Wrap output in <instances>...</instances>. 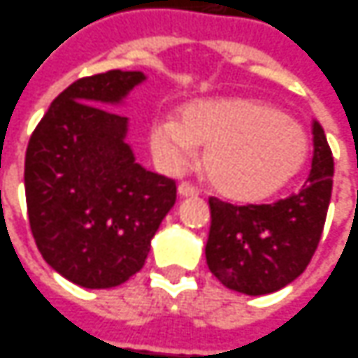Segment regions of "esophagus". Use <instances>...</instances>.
<instances>
[{
	"label": "esophagus",
	"instance_id": "esophagus-1",
	"mask_svg": "<svg viewBox=\"0 0 358 358\" xmlns=\"http://www.w3.org/2000/svg\"><path fill=\"white\" fill-rule=\"evenodd\" d=\"M177 193H179V196H183V199L199 195V191H196L195 187H193L191 183H179V187H177Z\"/></svg>",
	"mask_w": 358,
	"mask_h": 358
}]
</instances>
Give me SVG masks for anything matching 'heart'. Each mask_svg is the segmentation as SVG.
<instances>
[{"label":"heart","instance_id":"b5f03b06","mask_svg":"<svg viewBox=\"0 0 358 358\" xmlns=\"http://www.w3.org/2000/svg\"><path fill=\"white\" fill-rule=\"evenodd\" d=\"M155 157L171 171L207 145L203 167L222 195L258 201L296 177L309 157L308 134L296 120L262 100L224 98L185 108L181 120L155 117L150 126Z\"/></svg>","mask_w":358,"mask_h":358}]
</instances>
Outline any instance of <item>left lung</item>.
I'll return each mask as SVG.
<instances>
[{
    "instance_id": "8db88e82",
    "label": "left lung",
    "mask_w": 358,
    "mask_h": 358,
    "mask_svg": "<svg viewBox=\"0 0 358 358\" xmlns=\"http://www.w3.org/2000/svg\"><path fill=\"white\" fill-rule=\"evenodd\" d=\"M333 189V155L313 122V159L303 189L272 205H230L208 199V270L229 289L264 296L292 284L321 241Z\"/></svg>"
}]
</instances>
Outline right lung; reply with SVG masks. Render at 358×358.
Instances as JSON below:
<instances>
[{
	"label": "right lung",
	"instance_id": "right-lung-1",
	"mask_svg": "<svg viewBox=\"0 0 358 358\" xmlns=\"http://www.w3.org/2000/svg\"><path fill=\"white\" fill-rule=\"evenodd\" d=\"M145 76H84L52 100L25 153L29 224L41 256L69 282L116 287L140 272L177 199L173 179L145 171L124 141L120 104Z\"/></svg>",
	"mask_w": 358,
	"mask_h": 358
}]
</instances>
